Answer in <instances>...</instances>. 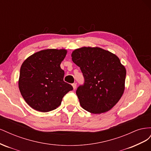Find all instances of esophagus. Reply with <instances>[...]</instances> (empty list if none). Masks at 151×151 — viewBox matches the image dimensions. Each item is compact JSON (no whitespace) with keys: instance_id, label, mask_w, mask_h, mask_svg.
Masks as SVG:
<instances>
[{"instance_id":"obj_1","label":"esophagus","mask_w":151,"mask_h":151,"mask_svg":"<svg viewBox=\"0 0 151 151\" xmlns=\"http://www.w3.org/2000/svg\"><path fill=\"white\" fill-rule=\"evenodd\" d=\"M72 87H73V89H74V90L76 89V87H77V84L76 83H73L72 84Z\"/></svg>"}]
</instances>
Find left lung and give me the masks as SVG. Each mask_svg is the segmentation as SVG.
<instances>
[{
	"mask_svg": "<svg viewBox=\"0 0 151 151\" xmlns=\"http://www.w3.org/2000/svg\"><path fill=\"white\" fill-rule=\"evenodd\" d=\"M72 60L84 78L76 90L81 106L94 114L111 109L125 89L126 69L120 59L101 48L83 47L72 52Z\"/></svg>",
	"mask_w": 151,
	"mask_h": 151,
	"instance_id": "8db88e82",
	"label": "left lung"
}]
</instances>
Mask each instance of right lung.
<instances>
[{"label": "right lung", "instance_id": "1", "mask_svg": "<svg viewBox=\"0 0 151 151\" xmlns=\"http://www.w3.org/2000/svg\"><path fill=\"white\" fill-rule=\"evenodd\" d=\"M66 54L64 49H47L34 53L22 63L19 88L25 101L35 110H53L73 89L63 81L64 71L60 68Z\"/></svg>", "mask_w": 151, "mask_h": 151}]
</instances>
